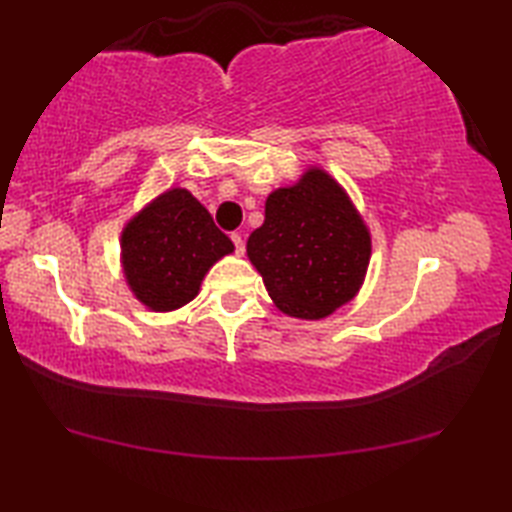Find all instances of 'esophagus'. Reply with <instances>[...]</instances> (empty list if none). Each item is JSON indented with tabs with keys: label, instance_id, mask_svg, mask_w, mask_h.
<instances>
[{
	"label": "esophagus",
	"instance_id": "34e87169",
	"mask_svg": "<svg viewBox=\"0 0 512 512\" xmlns=\"http://www.w3.org/2000/svg\"><path fill=\"white\" fill-rule=\"evenodd\" d=\"M231 239H233V244H235V253L237 255H244V239H242V235L231 233Z\"/></svg>",
	"mask_w": 512,
	"mask_h": 512
}]
</instances>
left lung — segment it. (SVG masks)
Listing matches in <instances>:
<instances>
[{"instance_id": "obj_1", "label": "left lung", "mask_w": 512, "mask_h": 512, "mask_svg": "<svg viewBox=\"0 0 512 512\" xmlns=\"http://www.w3.org/2000/svg\"><path fill=\"white\" fill-rule=\"evenodd\" d=\"M270 299L297 319H323L361 288L372 239L345 191L323 169H308L266 200L264 224L246 244Z\"/></svg>"}]
</instances>
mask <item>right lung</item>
<instances>
[{
  "label": "right lung",
  "instance_id": "add662e5",
  "mask_svg": "<svg viewBox=\"0 0 512 512\" xmlns=\"http://www.w3.org/2000/svg\"><path fill=\"white\" fill-rule=\"evenodd\" d=\"M235 246L187 189H169L123 228L127 284L156 312L178 310L198 295L209 268Z\"/></svg>",
  "mask_w": 512,
  "mask_h": 512
}]
</instances>
